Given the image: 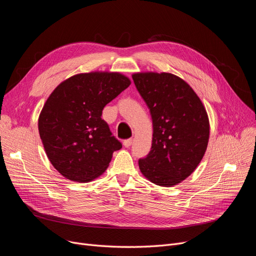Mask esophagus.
Wrapping results in <instances>:
<instances>
[{"label":"esophagus","mask_w":256,"mask_h":256,"mask_svg":"<svg viewBox=\"0 0 256 256\" xmlns=\"http://www.w3.org/2000/svg\"><path fill=\"white\" fill-rule=\"evenodd\" d=\"M132 144V139H126L124 141V147H130Z\"/></svg>","instance_id":"1"}]
</instances>
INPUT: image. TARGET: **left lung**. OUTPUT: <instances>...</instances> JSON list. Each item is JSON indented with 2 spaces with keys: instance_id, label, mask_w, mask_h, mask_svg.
Here are the masks:
<instances>
[{
  "instance_id": "8db88e82",
  "label": "left lung",
  "mask_w": 256,
  "mask_h": 256,
  "mask_svg": "<svg viewBox=\"0 0 256 256\" xmlns=\"http://www.w3.org/2000/svg\"><path fill=\"white\" fill-rule=\"evenodd\" d=\"M152 119V150L139 160L143 176L160 186L189 178L202 160L210 120L202 102L182 78L170 72L132 74Z\"/></svg>"
}]
</instances>
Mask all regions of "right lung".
Returning a JSON list of instances; mask_svg holds the SVG:
<instances>
[{
  "label": "right lung",
  "instance_id": "1",
  "mask_svg": "<svg viewBox=\"0 0 256 256\" xmlns=\"http://www.w3.org/2000/svg\"><path fill=\"white\" fill-rule=\"evenodd\" d=\"M130 85L117 72L74 74L50 94L38 118L46 154L62 176L76 182L98 178L122 145L102 119L104 108Z\"/></svg>",
  "mask_w": 256,
  "mask_h": 256
}]
</instances>
